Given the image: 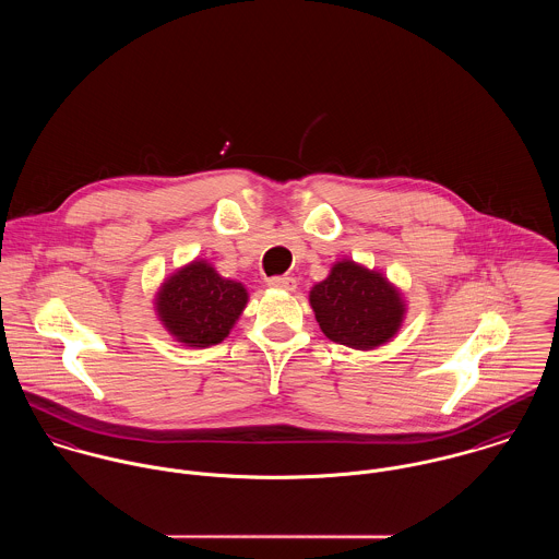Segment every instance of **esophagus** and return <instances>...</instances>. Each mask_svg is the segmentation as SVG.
I'll return each instance as SVG.
<instances>
[{"label":"esophagus","mask_w":559,"mask_h":559,"mask_svg":"<svg viewBox=\"0 0 559 559\" xmlns=\"http://www.w3.org/2000/svg\"><path fill=\"white\" fill-rule=\"evenodd\" d=\"M269 286L280 288V290H295L297 282L290 275H275V277H269Z\"/></svg>","instance_id":"34e87169"}]
</instances>
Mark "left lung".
<instances>
[{
  "mask_svg": "<svg viewBox=\"0 0 559 559\" xmlns=\"http://www.w3.org/2000/svg\"><path fill=\"white\" fill-rule=\"evenodd\" d=\"M310 304L329 340L359 350L388 342L404 314L399 290L381 273L350 260L337 262L312 288Z\"/></svg>",
  "mask_w": 559,
  "mask_h": 559,
  "instance_id": "obj_1",
  "label": "left lung"
}]
</instances>
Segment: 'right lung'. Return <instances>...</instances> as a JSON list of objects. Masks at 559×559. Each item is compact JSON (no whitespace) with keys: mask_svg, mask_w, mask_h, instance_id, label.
<instances>
[{"mask_svg":"<svg viewBox=\"0 0 559 559\" xmlns=\"http://www.w3.org/2000/svg\"><path fill=\"white\" fill-rule=\"evenodd\" d=\"M245 304L239 282L219 277L206 262H193L163 284L157 312L178 342L206 348L230 333Z\"/></svg>","mask_w":559,"mask_h":559,"instance_id":"obj_1","label":"right lung"}]
</instances>
